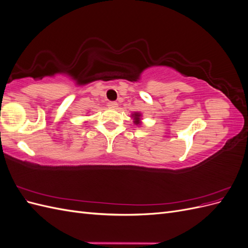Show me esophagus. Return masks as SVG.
<instances>
[{
	"label": "esophagus",
	"mask_w": 248,
	"mask_h": 248,
	"mask_svg": "<svg viewBox=\"0 0 248 248\" xmlns=\"http://www.w3.org/2000/svg\"><path fill=\"white\" fill-rule=\"evenodd\" d=\"M108 107L110 108H116L118 107V103L116 101H109L108 103Z\"/></svg>",
	"instance_id": "esophagus-1"
}]
</instances>
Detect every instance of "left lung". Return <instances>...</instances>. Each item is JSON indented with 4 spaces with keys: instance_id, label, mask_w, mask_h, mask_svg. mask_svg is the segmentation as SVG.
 <instances>
[{
    "instance_id": "left-lung-1",
    "label": "left lung",
    "mask_w": 248,
    "mask_h": 248,
    "mask_svg": "<svg viewBox=\"0 0 248 248\" xmlns=\"http://www.w3.org/2000/svg\"><path fill=\"white\" fill-rule=\"evenodd\" d=\"M140 114H139V112H137V114H134L133 115V117H134V123H136V124H140Z\"/></svg>"
}]
</instances>
